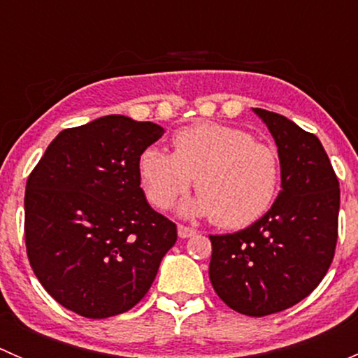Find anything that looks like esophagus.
I'll use <instances>...</instances> for the list:
<instances>
[{
  "mask_svg": "<svg viewBox=\"0 0 358 358\" xmlns=\"http://www.w3.org/2000/svg\"><path fill=\"white\" fill-rule=\"evenodd\" d=\"M194 234H196V230L190 229V227L178 225V237H180V239H189V237H192Z\"/></svg>",
  "mask_w": 358,
  "mask_h": 358,
  "instance_id": "obj_1",
  "label": "esophagus"
}]
</instances>
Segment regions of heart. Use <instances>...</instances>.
Wrapping results in <instances>:
<instances>
[{"instance_id":"obj_1","label":"heart","mask_w":358,"mask_h":358,"mask_svg":"<svg viewBox=\"0 0 358 358\" xmlns=\"http://www.w3.org/2000/svg\"><path fill=\"white\" fill-rule=\"evenodd\" d=\"M147 199L159 209L175 204L192 185L199 196L187 201V216H213L225 229H241L262 218L279 190L275 150L248 131L218 122H197L173 136V154L147 147L138 157Z\"/></svg>"}]
</instances>
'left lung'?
Instances as JSON below:
<instances>
[{
	"label": "left lung",
	"instance_id": "1",
	"mask_svg": "<svg viewBox=\"0 0 358 358\" xmlns=\"http://www.w3.org/2000/svg\"><path fill=\"white\" fill-rule=\"evenodd\" d=\"M252 112L275 140L282 190L248 229L209 236V280L232 310L265 317L306 298L329 270L338 241L339 182L315 135L275 112Z\"/></svg>",
	"mask_w": 358,
	"mask_h": 358
}]
</instances>
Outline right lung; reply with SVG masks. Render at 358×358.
Listing matches in <instances>:
<instances>
[{
	"label": "right lung",
	"mask_w": 358,
	"mask_h": 358,
	"mask_svg": "<svg viewBox=\"0 0 358 358\" xmlns=\"http://www.w3.org/2000/svg\"><path fill=\"white\" fill-rule=\"evenodd\" d=\"M164 128L103 115L60 131L29 175L25 246L36 277L78 315L128 312L152 286L176 225L150 208L138 157Z\"/></svg>",
	"instance_id": "1"
}]
</instances>
